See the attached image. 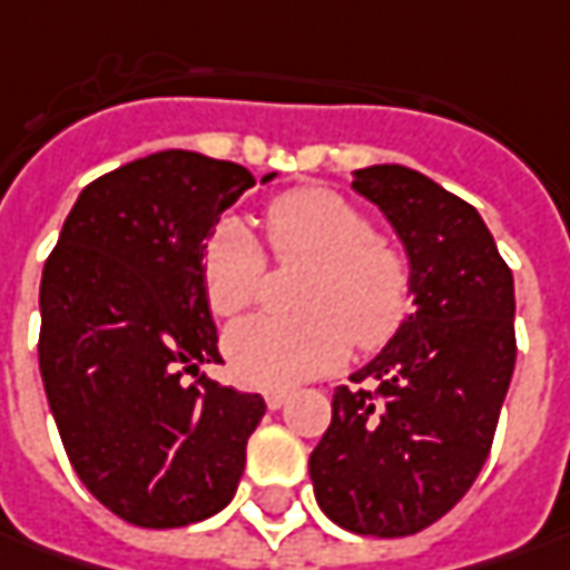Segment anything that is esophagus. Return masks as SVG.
I'll use <instances>...</instances> for the list:
<instances>
[{"instance_id": "obj_1", "label": "esophagus", "mask_w": 570, "mask_h": 570, "mask_svg": "<svg viewBox=\"0 0 570 570\" xmlns=\"http://www.w3.org/2000/svg\"><path fill=\"white\" fill-rule=\"evenodd\" d=\"M286 401H289V391H281V387H271V391H265L267 410H281Z\"/></svg>"}]
</instances>
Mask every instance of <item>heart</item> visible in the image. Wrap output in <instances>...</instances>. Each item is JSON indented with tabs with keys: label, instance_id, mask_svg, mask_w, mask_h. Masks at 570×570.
Wrapping results in <instances>:
<instances>
[{
	"label": "heart",
	"instance_id": "1",
	"mask_svg": "<svg viewBox=\"0 0 570 570\" xmlns=\"http://www.w3.org/2000/svg\"><path fill=\"white\" fill-rule=\"evenodd\" d=\"M277 258L312 262L303 318L255 315L226 331V360L239 382L293 387L344 363L350 337L384 344L410 308V265L401 248L375 236L368 214L331 188L286 191L267 205ZM267 258L258 236L229 217L205 252L207 299L220 315H239L262 299Z\"/></svg>",
	"mask_w": 570,
	"mask_h": 570
}]
</instances>
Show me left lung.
<instances>
[{
    "mask_svg": "<svg viewBox=\"0 0 570 570\" xmlns=\"http://www.w3.org/2000/svg\"><path fill=\"white\" fill-rule=\"evenodd\" d=\"M397 233L413 315L350 382L308 458L315 499L360 537H410L480 476L514 375V277L480 210L416 169L353 173Z\"/></svg>",
    "mask_w": 570,
    "mask_h": 570,
    "instance_id": "obj_1",
    "label": "left lung"
}]
</instances>
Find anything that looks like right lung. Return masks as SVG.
Segmentation results:
<instances>
[{"mask_svg": "<svg viewBox=\"0 0 570 570\" xmlns=\"http://www.w3.org/2000/svg\"><path fill=\"white\" fill-rule=\"evenodd\" d=\"M277 173L262 176V186ZM255 176L160 150L94 179L40 281V375L66 454L116 518L186 527L226 508L265 416L262 394L202 375L217 363L205 252Z\"/></svg>", "mask_w": 570, "mask_h": 570, "instance_id": "1", "label": "right lung"}]
</instances>
